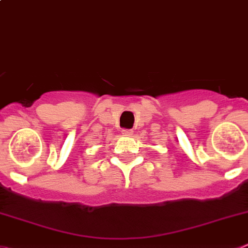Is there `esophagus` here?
<instances>
[{
	"instance_id": "esophagus-1",
	"label": "esophagus",
	"mask_w": 248,
	"mask_h": 248,
	"mask_svg": "<svg viewBox=\"0 0 248 248\" xmlns=\"http://www.w3.org/2000/svg\"><path fill=\"white\" fill-rule=\"evenodd\" d=\"M122 133H123V135H125V136L133 135V130H131V129H124Z\"/></svg>"
}]
</instances>
